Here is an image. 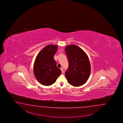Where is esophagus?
Here are the masks:
<instances>
[{
  "label": "esophagus",
  "instance_id": "esophagus-1",
  "mask_svg": "<svg viewBox=\"0 0 123 123\" xmlns=\"http://www.w3.org/2000/svg\"><path fill=\"white\" fill-rule=\"evenodd\" d=\"M61 70L62 71V73H64V70H63V69L62 68H61Z\"/></svg>",
  "mask_w": 123,
  "mask_h": 123
}]
</instances>
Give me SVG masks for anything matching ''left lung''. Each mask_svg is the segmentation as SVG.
<instances>
[{
  "label": "left lung",
  "mask_w": 123,
  "mask_h": 123,
  "mask_svg": "<svg viewBox=\"0 0 123 123\" xmlns=\"http://www.w3.org/2000/svg\"><path fill=\"white\" fill-rule=\"evenodd\" d=\"M65 52L68 61V68L65 72L68 83L75 86H81L88 80L91 65L86 53L75 45L67 46Z\"/></svg>",
  "instance_id": "left-lung-1"
}]
</instances>
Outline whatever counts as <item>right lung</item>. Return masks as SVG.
<instances>
[{
    "instance_id": "obj_1",
    "label": "right lung",
    "mask_w": 123,
    "mask_h": 123,
    "mask_svg": "<svg viewBox=\"0 0 123 123\" xmlns=\"http://www.w3.org/2000/svg\"><path fill=\"white\" fill-rule=\"evenodd\" d=\"M57 49V45H47L39 53L35 61L34 75L37 80L45 86L55 83L62 73L54 58Z\"/></svg>"
}]
</instances>
